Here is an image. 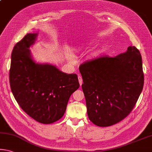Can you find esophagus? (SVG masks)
<instances>
[{
	"label": "esophagus",
	"instance_id": "esophagus-1",
	"mask_svg": "<svg viewBox=\"0 0 152 152\" xmlns=\"http://www.w3.org/2000/svg\"><path fill=\"white\" fill-rule=\"evenodd\" d=\"M78 78L79 83H80V85L81 86L82 84H83V78H82V76H78Z\"/></svg>",
	"mask_w": 152,
	"mask_h": 152
}]
</instances>
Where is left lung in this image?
I'll return each mask as SVG.
<instances>
[{
	"mask_svg": "<svg viewBox=\"0 0 152 152\" xmlns=\"http://www.w3.org/2000/svg\"><path fill=\"white\" fill-rule=\"evenodd\" d=\"M89 120L110 126L123 120L143 90L142 58L134 46L114 57L102 56L79 67Z\"/></svg>",
	"mask_w": 152,
	"mask_h": 152,
	"instance_id": "8db88e82",
	"label": "left lung"
}]
</instances>
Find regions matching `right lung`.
<instances>
[{
	"label": "right lung",
	"mask_w": 152,
	"mask_h": 152,
	"mask_svg": "<svg viewBox=\"0 0 152 152\" xmlns=\"http://www.w3.org/2000/svg\"><path fill=\"white\" fill-rule=\"evenodd\" d=\"M37 33L27 34L11 53L9 82L14 97L26 114L42 124L63 116L70 96L80 86L76 74H66L49 64L37 63L29 49Z\"/></svg>",
	"instance_id": "add662e5"
}]
</instances>
